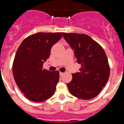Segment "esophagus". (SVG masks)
<instances>
[{
	"mask_svg": "<svg viewBox=\"0 0 124 124\" xmlns=\"http://www.w3.org/2000/svg\"><path fill=\"white\" fill-rule=\"evenodd\" d=\"M63 74H64V73H62V72H60V73H59V75H60V76H61V77L63 76Z\"/></svg>",
	"mask_w": 124,
	"mask_h": 124,
	"instance_id": "1",
	"label": "esophagus"
}]
</instances>
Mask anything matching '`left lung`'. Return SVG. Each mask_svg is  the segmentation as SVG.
I'll use <instances>...</instances> for the list:
<instances>
[{
  "mask_svg": "<svg viewBox=\"0 0 124 124\" xmlns=\"http://www.w3.org/2000/svg\"><path fill=\"white\" fill-rule=\"evenodd\" d=\"M62 34L74 51L76 62L82 65L80 71L72 74V80L67 84V87L72 95L79 99H92L105 86L110 76L106 54L102 46L88 35Z\"/></svg>",
  "mask_w": 124,
  "mask_h": 124,
  "instance_id": "obj_1",
  "label": "left lung"
}]
</instances>
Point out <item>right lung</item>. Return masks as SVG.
<instances>
[{
  "mask_svg": "<svg viewBox=\"0 0 124 124\" xmlns=\"http://www.w3.org/2000/svg\"><path fill=\"white\" fill-rule=\"evenodd\" d=\"M62 33H38L26 38L17 49L13 65L14 80L25 96L42 102L53 95L59 79L58 71L43 69L52 46Z\"/></svg>",
  "mask_w": 124,
  "mask_h": 124,
  "instance_id": "obj_1",
  "label": "right lung"
}]
</instances>
